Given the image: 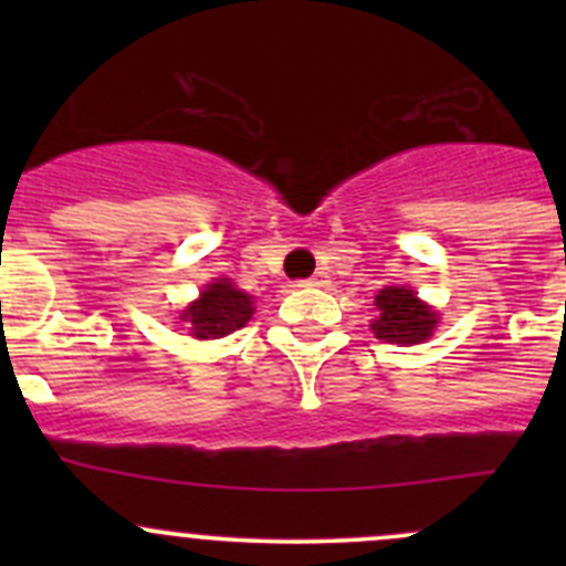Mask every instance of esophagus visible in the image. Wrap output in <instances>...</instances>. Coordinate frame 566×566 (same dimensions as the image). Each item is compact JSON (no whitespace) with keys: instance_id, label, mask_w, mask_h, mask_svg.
<instances>
[{"instance_id":"esophagus-1","label":"esophagus","mask_w":566,"mask_h":566,"mask_svg":"<svg viewBox=\"0 0 566 566\" xmlns=\"http://www.w3.org/2000/svg\"><path fill=\"white\" fill-rule=\"evenodd\" d=\"M306 287H328V276L325 273H315L312 279H306Z\"/></svg>"}]
</instances>
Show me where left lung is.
Wrapping results in <instances>:
<instances>
[{
  "instance_id": "obj_1",
  "label": "left lung",
  "mask_w": 566,
  "mask_h": 566,
  "mask_svg": "<svg viewBox=\"0 0 566 566\" xmlns=\"http://www.w3.org/2000/svg\"><path fill=\"white\" fill-rule=\"evenodd\" d=\"M378 319L373 331L378 339L391 342V345H416L432 336L438 315L427 304L416 298L413 290L408 287H386L380 290L378 298Z\"/></svg>"
}]
</instances>
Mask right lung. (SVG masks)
<instances>
[{"mask_svg":"<svg viewBox=\"0 0 566 566\" xmlns=\"http://www.w3.org/2000/svg\"><path fill=\"white\" fill-rule=\"evenodd\" d=\"M251 298L232 282H213L202 290L199 301H193L180 319H186L188 331L197 339H221L241 328L251 317Z\"/></svg>","mask_w":566,"mask_h":566,"instance_id":"right-lung-1","label":"right lung"}]
</instances>
